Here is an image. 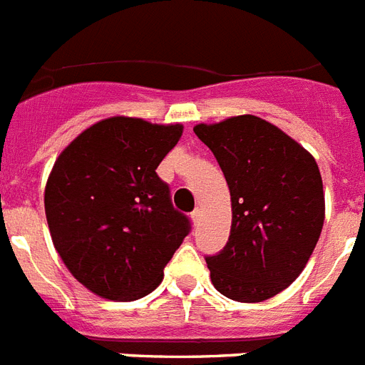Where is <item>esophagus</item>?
<instances>
[{
  "label": "esophagus",
  "instance_id": "34e87169",
  "mask_svg": "<svg viewBox=\"0 0 365 365\" xmlns=\"http://www.w3.org/2000/svg\"><path fill=\"white\" fill-rule=\"evenodd\" d=\"M191 219H192V223H198L200 221V210H195V212L191 213Z\"/></svg>",
  "mask_w": 365,
  "mask_h": 365
}]
</instances>
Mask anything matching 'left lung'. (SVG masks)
<instances>
[{"mask_svg": "<svg viewBox=\"0 0 365 365\" xmlns=\"http://www.w3.org/2000/svg\"><path fill=\"white\" fill-rule=\"evenodd\" d=\"M229 183V242L206 257L213 287L230 300L264 302L306 268L324 225V191L315 157L274 123L244 114L198 123Z\"/></svg>", "mask_w": 365, "mask_h": 365, "instance_id": "obj_1", "label": "left lung"}]
</instances>
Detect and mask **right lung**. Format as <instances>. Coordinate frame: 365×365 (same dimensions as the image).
Here are the masks:
<instances>
[{
    "label": "right lung",
    "instance_id": "right-lung-1",
    "mask_svg": "<svg viewBox=\"0 0 365 365\" xmlns=\"http://www.w3.org/2000/svg\"><path fill=\"white\" fill-rule=\"evenodd\" d=\"M180 123L112 115L80 133L56 159L44 212L58 255L93 294L133 302L163 281L189 234L155 168L182 138Z\"/></svg>",
    "mask_w": 365,
    "mask_h": 365
}]
</instances>
